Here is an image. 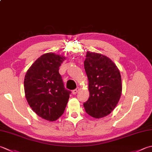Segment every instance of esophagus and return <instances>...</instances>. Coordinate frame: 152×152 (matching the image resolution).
<instances>
[{
  "mask_svg": "<svg viewBox=\"0 0 152 152\" xmlns=\"http://www.w3.org/2000/svg\"><path fill=\"white\" fill-rule=\"evenodd\" d=\"M78 91H79V88H76V89H75V90H74L72 91V94L74 95H75V94H76L77 93H78Z\"/></svg>",
  "mask_w": 152,
  "mask_h": 152,
  "instance_id": "esophagus-1",
  "label": "esophagus"
}]
</instances>
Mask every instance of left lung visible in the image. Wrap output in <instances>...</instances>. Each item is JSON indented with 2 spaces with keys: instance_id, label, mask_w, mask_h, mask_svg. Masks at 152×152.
Returning <instances> with one entry per match:
<instances>
[{
  "instance_id": "left-lung-1",
  "label": "left lung",
  "mask_w": 152,
  "mask_h": 152,
  "mask_svg": "<svg viewBox=\"0 0 152 152\" xmlns=\"http://www.w3.org/2000/svg\"><path fill=\"white\" fill-rule=\"evenodd\" d=\"M84 69L89 81L90 97L84 103L91 117L99 118L113 111L120 99L121 76L117 66L105 55L88 52Z\"/></svg>"
}]
</instances>
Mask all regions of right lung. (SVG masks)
Segmentation results:
<instances>
[{
	"instance_id": "right-lung-1",
	"label": "right lung",
	"mask_w": 152,
	"mask_h": 152,
	"mask_svg": "<svg viewBox=\"0 0 152 152\" xmlns=\"http://www.w3.org/2000/svg\"><path fill=\"white\" fill-rule=\"evenodd\" d=\"M64 57L49 53L41 55L27 71L26 99L33 111L44 119L54 121L64 113L71 91L64 88L58 70Z\"/></svg>"
}]
</instances>
